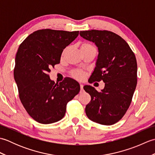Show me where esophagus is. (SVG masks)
Instances as JSON below:
<instances>
[{
    "label": "esophagus",
    "instance_id": "esophagus-1",
    "mask_svg": "<svg viewBox=\"0 0 155 155\" xmlns=\"http://www.w3.org/2000/svg\"><path fill=\"white\" fill-rule=\"evenodd\" d=\"M80 87H81V91H83V85L82 84H80Z\"/></svg>",
    "mask_w": 155,
    "mask_h": 155
}]
</instances>
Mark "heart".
<instances>
[{"mask_svg": "<svg viewBox=\"0 0 155 155\" xmlns=\"http://www.w3.org/2000/svg\"><path fill=\"white\" fill-rule=\"evenodd\" d=\"M94 47L92 45L89 44V43H87V42H84V43L82 44L81 47V50H83V49H86V48H93ZM68 48H65L63 51L62 52V56H64V54L66 53V52H67ZM71 76L77 80H79V81H82L83 80L84 77H85V74L83 72H82L81 71H78V70H76V71H72L71 72Z\"/></svg>", "mask_w": 155, "mask_h": 155, "instance_id": "obj_1", "label": "heart"}]
</instances>
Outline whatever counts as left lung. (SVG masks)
<instances>
[{
    "label": "left lung",
    "mask_w": 155,
    "mask_h": 155,
    "mask_svg": "<svg viewBox=\"0 0 155 155\" xmlns=\"http://www.w3.org/2000/svg\"><path fill=\"white\" fill-rule=\"evenodd\" d=\"M80 35L94 42L98 55L91 83L103 81L104 89L98 92L90 85L84 86L91 100L85 108L92 121L112 125L119 121L132 101L137 83V63L129 45L119 35L108 31H81Z\"/></svg>",
    "instance_id": "8db88e82"
}]
</instances>
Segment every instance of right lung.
I'll return each instance as SVG.
<instances>
[{"mask_svg":"<svg viewBox=\"0 0 155 155\" xmlns=\"http://www.w3.org/2000/svg\"><path fill=\"white\" fill-rule=\"evenodd\" d=\"M79 31L41 29L35 31L19 46L14 77L19 98L28 114L41 124H51L64 117L67 104L80 91L78 82L66 78L55 84L49 77L51 68L60 63L64 49Z\"/></svg>","mask_w":155,"mask_h":155,"instance_id":"add662e5","label":"right lung"}]
</instances>
